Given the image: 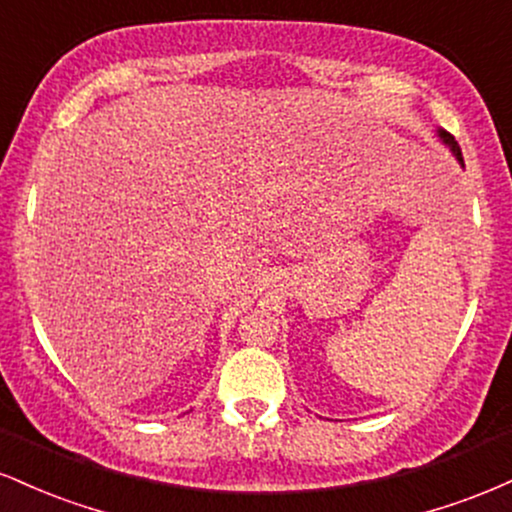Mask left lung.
Here are the masks:
<instances>
[{
    "mask_svg": "<svg viewBox=\"0 0 512 512\" xmlns=\"http://www.w3.org/2000/svg\"><path fill=\"white\" fill-rule=\"evenodd\" d=\"M438 137L443 139V144H448V146H450L452 154H455L457 161H460L462 166H464V161H462V151H460V144L455 142V137H452V134H448V132H443V129H438Z\"/></svg>",
    "mask_w": 512,
    "mask_h": 512,
    "instance_id": "1",
    "label": "left lung"
}]
</instances>
